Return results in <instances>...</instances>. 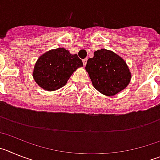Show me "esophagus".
I'll return each instance as SVG.
<instances>
[{"label": "esophagus", "mask_w": 160, "mask_h": 160, "mask_svg": "<svg viewBox=\"0 0 160 160\" xmlns=\"http://www.w3.org/2000/svg\"><path fill=\"white\" fill-rule=\"evenodd\" d=\"M82 62H83V65H84V66H86V65H87V58L83 59Z\"/></svg>", "instance_id": "1"}]
</instances>
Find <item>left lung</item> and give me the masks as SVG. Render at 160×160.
<instances>
[{
  "label": "left lung",
  "instance_id": "left-lung-1",
  "mask_svg": "<svg viewBox=\"0 0 160 160\" xmlns=\"http://www.w3.org/2000/svg\"><path fill=\"white\" fill-rule=\"evenodd\" d=\"M86 70L94 88L107 96L114 95L125 89L131 77L123 59L105 49L94 52V58L87 61Z\"/></svg>",
  "mask_w": 160,
  "mask_h": 160
}]
</instances>
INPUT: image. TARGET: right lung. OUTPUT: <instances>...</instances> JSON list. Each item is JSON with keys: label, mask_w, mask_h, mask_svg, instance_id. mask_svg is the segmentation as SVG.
Listing matches in <instances>:
<instances>
[{"label": "right lung", "mask_w": 160, "mask_h": 160, "mask_svg": "<svg viewBox=\"0 0 160 160\" xmlns=\"http://www.w3.org/2000/svg\"><path fill=\"white\" fill-rule=\"evenodd\" d=\"M81 66L83 63L77 54H70L68 50L58 48L38 58L32 75L42 88L52 91L64 87L72 73Z\"/></svg>", "instance_id": "1"}]
</instances>
